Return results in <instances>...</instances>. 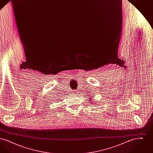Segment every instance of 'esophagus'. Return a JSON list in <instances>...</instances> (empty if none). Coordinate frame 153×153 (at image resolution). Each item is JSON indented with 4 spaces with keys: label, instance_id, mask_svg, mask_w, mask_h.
<instances>
[{
    "label": "esophagus",
    "instance_id": "1",
    "mask_svg": "<svg viewBox=\"0 0 153 153\" xmlns=\"http://www.w3.org/2000/svg\"><path fill=\"white\" fill-rule=\"evenodd\" d=\"M75 94H76V93H75Z\"/></svg>",
    "mask_w": 153,
    "mask_h": 153
}]
</instances>
